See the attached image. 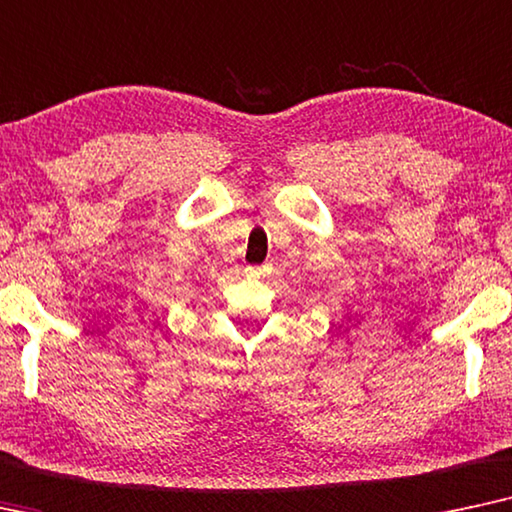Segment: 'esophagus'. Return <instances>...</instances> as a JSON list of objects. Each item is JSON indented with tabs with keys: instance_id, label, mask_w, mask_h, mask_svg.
<instances>
[{
	"instance_id": "esophagus-1",
	"label": "esophagus",
	"mask_w": 512,
	"mask_h": 512,
	"mask_svg": "<svg viewBox=\"0 0 512 512\" xmlns=\"http://www.w3.org/2000/svg\"><path fill=\"white\" fill-rule=\"evenodd\" d=\"M264 271H267V267H248V269H245V274H248V276H262Z\"/></svg>"
}]
</instances>
